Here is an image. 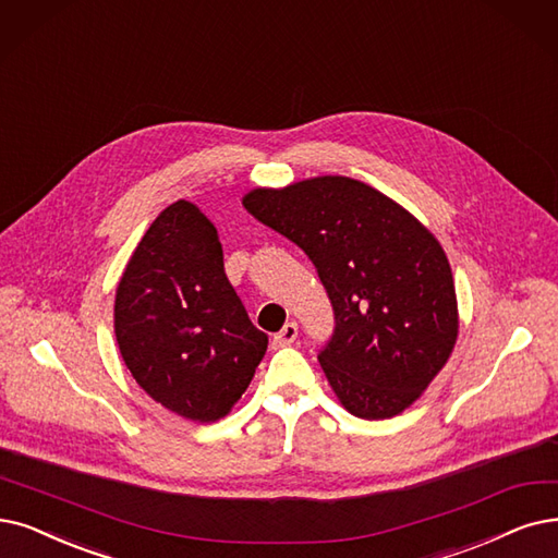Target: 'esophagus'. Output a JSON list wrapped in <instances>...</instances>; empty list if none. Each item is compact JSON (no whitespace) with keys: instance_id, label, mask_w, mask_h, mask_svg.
<instances>
[{"instance_id":"1","label":"esophagus","mask_w":558,"mask_h":558,"mask_svg":"<svg viewBox=\"0 0 558 558\" xmlns=\"http://www.w3.org/2000/svg\"><path fill=\"white\" fill-rule=\"evenodd\" d=\"M298 339V323L291 320L281 327V331L275 333V345H291Z\"/></svg>"}]
</instances>
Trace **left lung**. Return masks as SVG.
<instances>
[{
  "mask_svg": "<svg viewBox=\"0 0 558 558\" xmlns=\"http://www.w3.org/2000/svg\"><path fill=\"white\" fill-rule=\"evenodd\" d=\"M242 206L308 256L333 311L318 362L343 408H410L458 339L451 265L435 235L383 192L345 175L254 190Z\"/></svg>",
  "mask_w": 558,
  "mask_h": 558,
  "instance_id": "obj_1",
  "label": "left lung"
}]
</instances>
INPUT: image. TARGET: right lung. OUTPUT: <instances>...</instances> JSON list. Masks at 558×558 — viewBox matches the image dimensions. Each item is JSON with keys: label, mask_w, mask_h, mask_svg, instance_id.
<instances>
[{"label": "right lung", "mask_w": 558, "mask_h": 558, "mask_svg": "<svg viewBox=\"0 0 558 558\" xmlns=\"http://www.w3.org/2000/svg\"><path fill=\"white\" fill-rule=\"evenodd\" d=\"M114 331L137 385L202 423L229 414L267 350L227 279L217 229L190 202L165 208L137 244L117 288Z\"/></svg>", "instance_id": "1"}]
</instances>
